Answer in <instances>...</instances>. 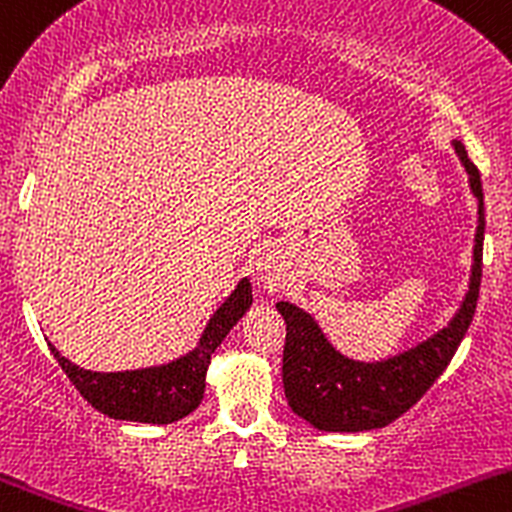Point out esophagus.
<instances>
[{"mask_svg":"<svg viewBox=\"0 0 512 512\" xmlns=\"http://www.w3.org/2000/svg\"><path fill=\"white\" fill-rule=\"evenodd\" d=\"M258 281H261V286L266 288L268 293H276L278 288L283 286V271H281V266H278L276 261H258Z\"/></svg>","mask_w":512,"mask_h":512,"instance_id":"esophagus-1","label":"esophagus"}]
</instances>
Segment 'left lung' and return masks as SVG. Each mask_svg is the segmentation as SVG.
<instances>
[{"instance_id":"8db88e82","label":"left lung","mask_w":512,"mask_h":512,"mask_svg":"<svg viewBox=\"0 0 512 512\" xmlns=\"http://www.w3.org/2000/svg\"><path fill=\"white\" fill-rule=\"evenodd\" d=\"M458 160L468 172L473 197L478 199V229L473 246V268L468 293L461 308L444 330L419 342L407 352L382 362H357L340 355L313 315L293 303H276L286 320L283 350V389L291 409L320 431L382 429L399 419L426 394V389L446 370L461 345L478 303L483 266V187L478 167L468 160L466 147L453 140Z\"/></svg>"}]
</instances>
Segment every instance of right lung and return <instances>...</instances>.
Instances as JSON below:
<instances>
[{
    "mask_svg": "<svg viewBox=\"0 0 512 512\" xmlns=\"http://www.w3.org/2000/svg\"><path fill=\"white\" fill-rule=\"evenodd\" d=\"M251 283L241 278L239 286L209 318L199 345L170 365L130 372H91L73 365L49 342L51 355L91 407L110 419L142 421V424H172L199 407L204 397V379L214 350L229 330L251 308Z\"/></svg>",
    "mask_w": 512,
    "mask_h": 512,
    "instance_id": "1",
    "label": "right lung"
}]
</instances>
